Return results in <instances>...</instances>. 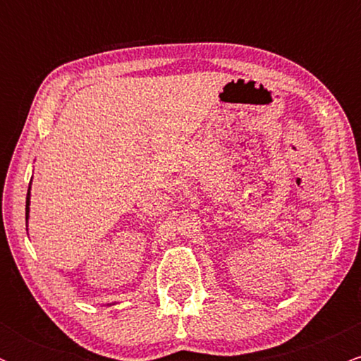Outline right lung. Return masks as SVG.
Segmentation results:
<instances>
[{"mask_svg": "<svg viewBox=\"0 0 361 361\" xmlns=\"http://www.w3.org/2000/svg\"><path fill=\"white\" fill-rule=\"evenodd\" d=\"M30 185H32V180H30ZM28 214H30V186H28L27 205H25V219H27V224H28Z\"/></svg>", "mask_w": 361, "mask_h": 361, "instance_id": "obj_1", "label": "right lung"}]
</instances>
